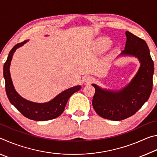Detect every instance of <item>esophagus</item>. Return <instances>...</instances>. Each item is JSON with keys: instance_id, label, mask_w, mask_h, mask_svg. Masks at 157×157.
I'll list each match as a JSON object with an SVG mask.
<instances>
[{"instance_id": "1", "label": "esophagus", "mask_w": 157, "mask_h": 157, "mask_svg": "<svg viewBox=\"0 0 157 157\" xmlns=\"http://www.w3.org/2000/svg\"><path fill=\"white\" fill-rule=\"evenodd\" d=\"M94 80V78H92L91 77H86V78H85V82H86V83H90V82H92Z\"/></svg>"}]
</instances>
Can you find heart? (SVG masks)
I'll return each instance as SVG.
<instances>
[{"mask_svg": "<svg viewBox=\"0 0 157 157\" xmlns=\"http://www.w3.org/2000/svg\"><path fill=\"white\" fill-rule=\"evenodd\" d=\"M111 45V41L109 39L102 37L98 39L95 45V50L98 52H102L107 50Z\"/></svg>", "mask_w": 157, "mask_h": 157, "instance_id": "b5f03b06", "label": "heart"}]
</instances>
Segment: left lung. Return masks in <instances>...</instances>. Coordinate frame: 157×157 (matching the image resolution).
Returning <instances> with one entry per match:
<instances>
[{
	"instance_id": "left-lung-1",
	"label": "left lung",
	"mask_w": 157,
	"mask_h": 157,
	"mask_svg": "<svg viewBox=\"0 0 157 157\" xmlns=\"http://www.w3.org/2000/svg\"><path fill=\"white\" fill-rule=\"evenodd\" d=\"M124 50L120 56H134L140 68L129 83L120 91L102 89L92 84L95 89L92 105L98 115L111 121H122L134 115L147 102L152 90L154 62L146 42L126 31Z\"/></svg>"
}]
</instances>
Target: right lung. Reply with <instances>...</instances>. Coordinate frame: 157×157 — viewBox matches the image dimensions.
Segmentation results:
<instances>
[{"label":"right lung","mask_w":157,"mask_h":157,"mask_svg":"<svg viewBox=\"0 0 157 157\" xmlns=\"http://www.w3.org/2000/svg\"><path fill=\"white\" fill-rule=\"evenodd\" d=\"M29 40H25L17 44L10 50L7 61L3 66V76L5 81V91L7 98L20 112L26 118L30 120L37 121H44L54 119L59 116L64 110L66 103L74 93L80 90L81 86L71 87L60 93L55 98L48 102L36 103L24 99L14 89L11 75L10 72V63L14 52L18 48L22 46Z\"/></svg>","instance_id":"add662e5"}]
</instances>
